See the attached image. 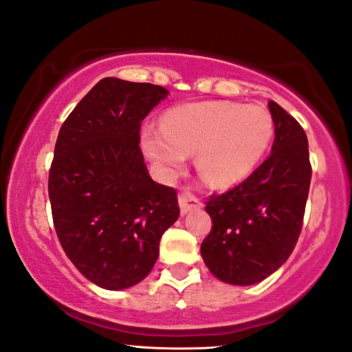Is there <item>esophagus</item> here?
<instances>
[{
  "mask_svg": "<svg viewBox=\"0 0 352 352\" xmlns=\"http://www.w3.org/2000/svg\"><path fill=\"white\" fill-rule=\"evenodd\" d=\"M179 204H180L182 214H188L191 209H196V208H199V206H201L199 199L196 198L193 193H191L190 188H185V190L180 191V193H179Z\"/></svg>",
  "mask_w": 352,
  "mask_h": 352,
  "instance_id": "obj_1",
  "label": "esophagus"
}]
</instances>
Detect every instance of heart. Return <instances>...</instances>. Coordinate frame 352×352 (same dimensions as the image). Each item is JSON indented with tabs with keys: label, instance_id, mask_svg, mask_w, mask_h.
<instances>
[{
	"label": "heart",
	"instance_id": "1",
	"mask_svg": "<svg viewBox=\"0 0 352 352\" xmlns=\"http://www.w3.org/2000/svg\"><path fill=\"white\" fill-rule=\"evenodd\" d=\"M267 107L230 101H203L168 109L161 125H148L142 146L162 175L172 177L196 153L201 175L214 186L245 180L265 156L274 138Z\"/></svg>",
	"mask_w": 352,
	"mask_h": 352
}]
</instances>
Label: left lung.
Returning <instances> with one entry per match:
<instances>
[{
  "label": "left lung",
  "mask_w": 352,
  "mask_h": 352,
  "mask_svg": "<svg viewBox=\"0 0 352 352\" xmlns=\"http://www.w3.org/2000/svg\"><path fill=\"white\" fill-rule=\"evenodd\" d=\"M275 125L270 156L245 182L206 203L212 219L201 256L219 280L261 282L282 267L302 228L311 185L307 137L299 122L269 101Z\"/></svg>",
  "instance_id": "8db88e82"
}]
</instances>
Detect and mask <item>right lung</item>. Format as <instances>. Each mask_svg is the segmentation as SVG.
<instances>
[{"label": "right lung", "instance_id": "add662e5", "mask_svg": "<svg viewBox=\"0 0 352 352\" xmlns=\"http://www.w3.org/2000/svg\"><path fill=\"white\" fill-rule=\"evenodd\" d=\"M167 95L106 77L59 130L48 179L54 228L72 264L101 288L142 282L180 215L175 188L149 177L138 146L142 120Z\"/></svg>", "mask_w": 352, "mask_h": 352}]
</instances>
